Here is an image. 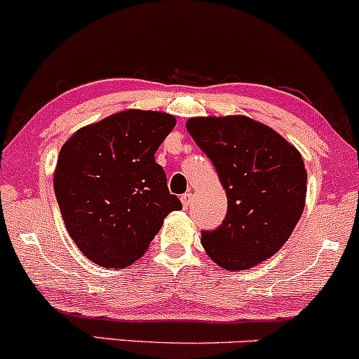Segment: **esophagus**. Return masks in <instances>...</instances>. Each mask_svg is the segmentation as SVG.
I'll return each mask as SVG.
<instances>
[{
  "mask_svg": "<svg viewBox=\"0 0 359 359\" xmlns=\"http://www.w3.org/2000/svg\"><path fill=\"white\" fill-rule=\"evenodd\" d=\"M180 201H182V206H184V210H187V208H189V204L192 203V194H191V192H186V194H184L182 198H180Z\"/></svg>",
  "mask_w": 359,
  "mask_h": 359,
  "instance_id": "esophagus-1",
  "label": "esophagus"
}]
</instances>
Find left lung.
I'll return each mask as SVG.
<instances>
[{"label":"left lung","instance_id":"8db88e82","mask_svg":"<svg viewBox=\"0 0 359 359\" xmlns=\"http://www.w3.org/2000/svg\"><path fill=\"white\" fill-rule=\"evenodd\" d=\"M186 128L212 161L228 198L222 226L203 231L206 254L231 273L273 257L305 208L302 153L273 128L247 116L191 117Z\"/></svg>","mask_w":359,"mask_h":359}]
</instances>
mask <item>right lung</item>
Masks as SVG:
<instances>
[{"mask_svg":"<svg viewBox=\"0 0 359 359\" xmlns=\"http://www.w3.org/2000/svg\"><path fill=\"white\" fill-rule=\"evenodd\" d=\"M175 117L128 109L78 129L62 144L54 192L69 237L109 269L136 262L168 212L182 210L155 161Z\"/></svg>","mask_w":359,"mask_h":359,"instance_id":"obj_1","label":"right lung"}]
</instances>
